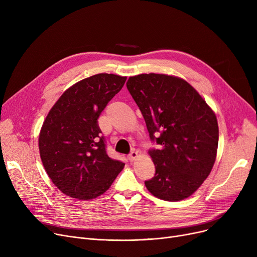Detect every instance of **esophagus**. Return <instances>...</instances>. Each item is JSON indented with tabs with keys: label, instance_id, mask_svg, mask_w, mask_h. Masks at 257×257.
<instances>
[{
	"label": "esophagus",
	"instance_id": "34e87169",
	"mask_svg": "<svg viewBox=\"0 0 257 257\" xmlns=\"http://www.w3.org/2000/svg\"><path fill=\"white\" fill-rule=\"evenodd\" d=\"M129 160L130 161H134V160H136L138 157H139V153H138V151H131V153L129 154Z\"/></svg>",
	"mask_w": 257,
	"mask_h": 257
}]
</instances>
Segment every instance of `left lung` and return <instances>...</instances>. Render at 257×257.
Returning a JSON list of instances; mask_svg holds the SVG:
<instances>
[{
	"label": "left lung",
	"instance_id": "left-lung-1",
	"mask_svg": "<svg viewBox=\"0 0 257 257\" xmlns=\"http://www.w3.org/2000/svg\"><path fill=\"white\" fill-rule=\"evenodd\" d=\"M127 88L145 118L152 141L155 175L145 181L153 196L180 201L208 177L217 157V116L185 80L165 74L129 77Z\"/></svg>",
	"mask_w": 257,
	"mask_h": 257
}]
</instances>
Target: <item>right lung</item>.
Here are the masks:
<instances>
[{
    "instance_id": "right-lung-1",
    "label": "right lung",
    "mask_w": 257,
    "mask_h": 257,
    "mask_svg": "<svg viewBox=\"0 0 257 257\" xmlns=\"http://www.w3.org/2000/svg\"><path fill=\"white\" fill-rule=\"evenodd\" d=\"M127 77L97 74L67 88L49 111L38 138L52 182L66 196L91 200L110 187L125 164L106 153L98 118Z\"/></svg>"
}]
</instances>
